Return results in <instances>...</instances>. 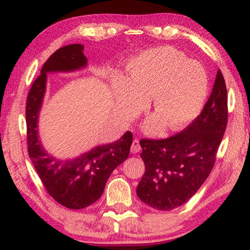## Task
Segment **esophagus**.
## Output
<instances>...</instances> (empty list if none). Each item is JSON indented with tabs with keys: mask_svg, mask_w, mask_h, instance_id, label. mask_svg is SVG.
<instances>
[{
	"mask_svg": "<svg viewBox=\"0 0 250 250\" xmlns=\"http://www.w3.org/2000/svg\"><path fill=\"white\" fill-rule=\"evenodd\" d=\"M130 151H131V153H138V152L141 151V146H140V142H139L138 139H134V140L132 141Z\"/></svg>",
	"mask_w": 250,
	"mask_h": 250,
	"instance_id": "esophagus-1",
	"label": "esophagus"
}]
</instances>
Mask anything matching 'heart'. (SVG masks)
Segmentation results:
<instances>
[{
	"label": "heart",
	"mask_w": 250,
	"mask_h": 250,
	"mask_svg": "<svg viewBox=\"0 0 250 250\" xmlns=\"http://www.w3.org/2000/svg\"><path fill=\"white\" fill-rule=\"evenodd\" d=\"M118 90L133 105H143L153 97L158 116L146 124L149 132H158L166 124L180 130L200 113L208 90L205 69L171 47L150 49L129 67V80L116 79Z\"/></svg>",
	"instance_id": "b5f03b06"
}]
</instances>
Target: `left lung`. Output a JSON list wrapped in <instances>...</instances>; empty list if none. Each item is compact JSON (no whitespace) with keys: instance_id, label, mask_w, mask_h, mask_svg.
<instances>
[{"instance_id":"1","label":"left lung","mask_w":250,"mask_h":250,"mask_svg":"<svg viewBox=\"0 0 250 250\" xmlns=\"http://www.w3.org/2000/svg\"><path fill=\"white\" fill-rule=\"evenodd\" d=\"M227 118L226 83L218 69L208 100L188 128L167 139L140 140L146 171L138 197L158 210H172L191 200L213 170Z\"/></svg>"}]
</instances>
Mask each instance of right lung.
Returning <instances> with one entry per match:
<instances>
[{
	"label": "right lung",
	"mask_w": 250,
	"mask_h": 250,
	"mask_svg": "<svg viewBox=\"0 0 250 250\" xmlns=\"http://www.w3.org/2000/svg\"><path fill=\"white\" fill-rule=\"evenodd\" d=\"M83 46L71 44L57 49L42 67L26 100V138L28 156L46 191L59 204L70 209L89 206L103 195L108 177L128 159L132 133L126 131L120 140L97 146L73 160H57L42 146L39 113L43 103L47 73L73 71L87 65Z\"/></svg>",
	"instance_id": "1"
}]
</instances>
